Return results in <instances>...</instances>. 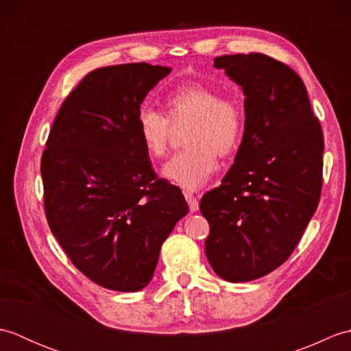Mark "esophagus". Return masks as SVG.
<instances>
[{
  "label": "esophagus",
  "mask_w": 351,
  "mask_h": 351,
  "mask_svg": "<svg viewBox=\"0 0 351 351\" xmlns=\"http://www.w3.org/2000/svg\"><path fill=\"white\" fill-rule=\"evenodd\" d=\"M185 199H187V202H189L190 211L196 213L199 210V199L195 195H191V193H185Z\"/></svg>",
  "instance_id": "34e87169"
}]
</instances>
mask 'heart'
Masks as SVG:
<instances>
[{
	"label": "heart",
	"mask_w": 351,
	"mask_h": 351,
	"mask_svg": "<svg viewBox=\"0 0 351 351\" xmlns=\"http://www.w3.org/2000/svg\"><path fill=\"white\" fill-rule=\"evenodd\" d=\"M171 121L191 119L185 136L189 147L175 154L161 169L162 178L187 191L204 187L217 169V154L232 155L241 145L244 111L240 102L221 98L217 88L204 84H185L166 98ZM137 134L151 156L160 158L167 151L170 122L152 107L137 113Z\"/></svg>",
	"instance_id": "heart-1"
}]
</instances>
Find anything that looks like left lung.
Returning a JSON list of instances; mask_svg holds the SVG:
<instances>
[{
    "label": "left lung",
    "mask_w": 351,
    "mask_h": 351,
    "mask_svg": "<svg viewBox=\"0 0 351 351\" xmlns=\"http://www.w3.org/2000/svg\"><path fill=\"white\" fill-rule=\"evenodd\" d=\"M214 68L241 87L245 123L221 185L200 200L205 252L221 279L249 282L285 263L317 210L323 131L289 66L250 52L215 57Z\"/></svg>",
    "instance_id": "obj_1"
}]
</instances>
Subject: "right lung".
I'll list each match as a JSON object with an SVG mask.
<instances>
[{
  "label": "right lung",
  "instance_id": "1",
  "mask_svg": "<svg viewBox=\"0 0 351 351\" xmlns=\"http://www.w3.org/2000/svg\"><path fill=\"white\" fill-rule=\"evenodd\" d=\"M170 71L128 63L90 72L58 110L42 155L51 232L107 289H143L161 244L189 214L181 189L156 178L137 134L141 102Z\"/></svg>",
  "mask_w": 351,
  "mask_h": 351
}]
</instances>
